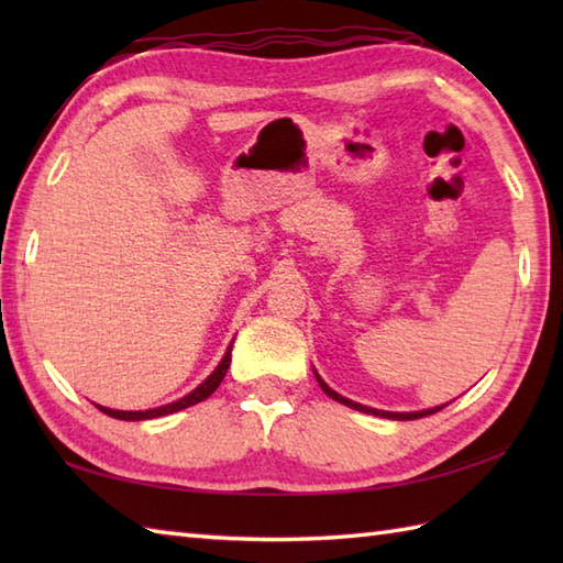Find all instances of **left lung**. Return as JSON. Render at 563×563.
I'll return each mask as SVG.
<instances>
[{"instance_id":"8db88e82","label":"left lung","mask_w":563,"mask_h":563,"mask_svg":"<svg viewBox=\"0 0 563 563\" xmlns=\"http://www.w3.org/2000/svg\"><path fill=\"white\" fill-rule=\"evenodd\" d=\"M317 375V373H314ZM317 382H319V387L324 389L329 397L333 399V401H339V404H345V406H351V409H355V411H363V413H373V416H382V418H394V421H413V418H423V416H430V413H435V411H440L442 406H435V409H428V411H413V413H391V411H377V409H369V406H363V404H355V401H351V399H345V397H341V394H336L333 391L324 379H321L319 375H317Z\"/></svg>"}]
</instances>
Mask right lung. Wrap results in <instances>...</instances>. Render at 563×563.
Returning a JSON list of instances; mask_svg holds the SVG:
<instances>
[{"mask_svg": "<svg viewBox=\"0 0 563 563\" xmlns=\"http://www.w3.org/2000/svg\"><path fill=\"white\" fill-rule=\"evenodd\" d=\"M230 361H232V345L227 349L222 363L214 367V373L202 382L200 387H196L194 391L188 394V397L178 399L174 404H166V406H159V409H150V411H113V409H106V406H99V409L106 413V416H113V418H121V421H145V418H157V416H166V413H174V411H181L186 409V406H194L198 401H206L210 394L220 387V382L224 379L227 369H230Z\"/></svg>", "mask_w": 563, "mask_h": 563, "instance_id": "1", "label": "right lung"}]
</instances>
